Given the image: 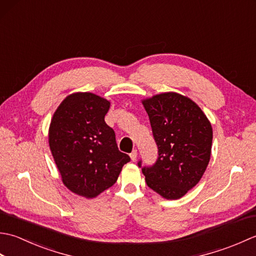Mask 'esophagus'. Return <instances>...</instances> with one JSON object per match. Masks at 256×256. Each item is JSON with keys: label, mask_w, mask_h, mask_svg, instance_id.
<instances>
[{"label": "esophagus", "mask_w": 256, "mask_h": 256, "mask_svg": "<svg viewBox=\"0 0 256 256\" xmlns=\"http://www.w3.org/2000/svg\"><path fill=\"white\" fill-rule=\"evenodd\" d=\"M130 157H131V160H133V162H135L138 160V150H134L131 154H130Z\"/></svg>", "instance_id": "obj_1"}]
</instances>
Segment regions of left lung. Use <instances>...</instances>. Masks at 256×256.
<instances>
[{
  "mask_svg": "<svg viewBox=\"0 0 256 256\" xmlns=\"http://www.w3.org/2000/svg\"><path fill=\"white\" fill-rule=\"evenodd\" d=\"M142 104L158 146L155 165L142 170L146 184L162 198L177 200L200 182L209 164L211 123L197 103L177 92L146 98Z\"/></svg>",
  "mask_w": 256,
  "mask_h": 256,
  "instance_id": "8db88e82",
  "label": "left lung"
}]
</instances>
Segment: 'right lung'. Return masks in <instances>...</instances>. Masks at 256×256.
Here are the masks:
<instances>
[{"label": "right lung", "instance_id": "right-lung-1", "mask_svg": "<svg viewBox=\"0 0 256 256\" xmlns=\"http://www.w3.org/2000/svg\"><path fill=\"white\" fill-rule=\"evenodd\" d=\"M110 101L91 92L64 98L52 118L48 143L62 182L70 192L92 199L112 187L131 160L118 150L104 121Z\"/></svg>", "mask_w": 256, "mask_h": 256}]
</instances>
